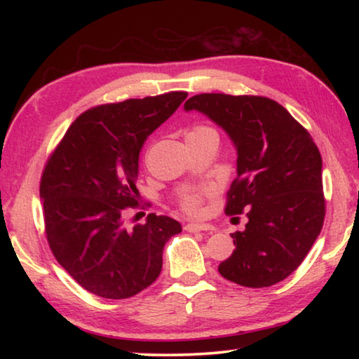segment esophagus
Masks as SVG:
<instances>
[{"instance_id":"obj_1","label":"esophagus","mask_w":359,"mask_h":359,"mask_svg":"<svg viewBox=\"0 0 359 359\" xmlns=\"http://www.w3.org/2000/svg\"><path fill=\"white\" fill-rule=\"evenodd\" d=\"M185 231H188V233H196V231H214V226L208 223H188L185 224Z\"/></svg>"}]
</instances>
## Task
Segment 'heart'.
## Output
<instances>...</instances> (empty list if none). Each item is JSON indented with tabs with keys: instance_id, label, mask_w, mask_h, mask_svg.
<instances>
[{
	"instance_id": "b5f03b06",
	"label": "heart",
	"mask_w": 359,
	"mask_h": 359,
	"mask_svg": "<svg viewBox=\"0 0 359 359\" xmlns=\"http://www.w3.org/2000/svg\"><path fill=\"white\" fill-rule=\"evenodd\" d=\"M209 136H217V133L214 128L205 125H196L187 133V139L190 137H209ZM209 193V190H187L185 193H182L179 196V208L185 212L188 215H198L201 212V205H203V199L205 194Z\"/></svg>"
}]
</instances>
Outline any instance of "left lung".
<instances>
[{"label":"left lung","mask_w":359,"mask_h":359,"mask_svg":"<svg viewBox=\"0 0 359 359\" xmlns=\"http://www.w3.org/2000/svg\"><path fill=\"white\" fill-rule=\"evenodd\" d=\"M193 109L220 125L238 149V177L224 214H245L248 222L244 231L231 234L236 248L218 272L248 288L285 280L323 228L317 144L287 109L266 96L201 93L185 102V111Z\"/></svg>","instance_id":"1"}]
</instances>
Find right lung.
<instances>
[{"label":"right lung","mask_w":359,"mask_h":359,"mask_svg":"<svg viewBox=\"0 0 359 359\" xmlns=\"http://www.w3.org/2000/svg\"><path fill=\"white\" fill-rule=\"evenodd\" d=\"M187 92H169L88 109L72 121L44 166L39 194L48 247L90 293L126 299L150 287L163 248L182 224L150 214L126 226L141 208L139 154L151 133L177 111Z\"/></svg>","instance_id":"1"}]
</instances>
